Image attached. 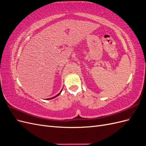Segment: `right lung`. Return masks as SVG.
I'll use <instances>...</instances> for the list:
<instances>
[{
	"instance_id": "obj_1",
	"label": "right lung",
	"mask_w": 146,
	"mask_h": 146,
	"mask_svg": "<svg viewBox=\"0 0 146 146\" xmlns=\"http://www.w3.org/2000/svg\"><path fill=\"white\" fill-rule=\"evenodd\" d=\"M61 91H62V90H61ZM61 91H60V93H58V94H57L56 96H54V97H53V98H50V99H47L46 100H50V99H54V98H56V97H57V96H58L60 94H61Z\"/></svg>"
}]
</instances>
